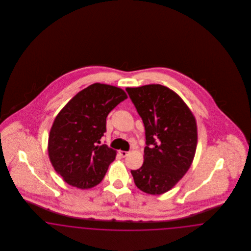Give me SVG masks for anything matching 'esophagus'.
<instances>
[{
	"mask_svg": "<svg viewBox=\"0 0 251 251\" xmlns=\"http://www.w3.org/2000/svg\"><path fill=\"white\" fill-rule=\"evenodd\" d=\"M119 152H120V156H122V157H126L129 153L128 151H120Z\"/></svg>",
	"mask_w": 251,
	"mask_h": 251,
	"instance_id": "34e87169",
	"label": "esophagus"
}]
</instances>
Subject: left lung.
I'll return each instance as SVG.
<instances>
[{"label":"left lung","instance_id":"1","mask_svg":"<svg viewBox=\"0 0 251 251\" xmlns=\"http://www.w3.org/2000/svg\"><path fill=\"white\" fill-rule=\"evenodd\" d=\"M146 134L142 167L131 170L135 185L147 194L169 191L191 167L198 143L197 122L177 93L161 84L127 87Z\"/></svg>","mask_w":251,"mask_h":251}]
</instances>
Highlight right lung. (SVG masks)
Returning a JSON list of instances; mask_svg holds the SVG:
<instances>
[{"mask_svg":"<svg viewBox=\"0 0 251 251\" xmlns=\"http://www.w3.org/2000/svg\"><path fill=\"white\" fill-rule=\"evenodd\" d=\"M128 97L120 87L91 84L65 105L50 131L48 153L54 170L70 185L88 189L104 178L117 152L105 144L108 114Z\"/></svg>","mask_w":251,"mask_h":251,"instance_id":"right-lung-1","label":"right lung"}]
</instances>
